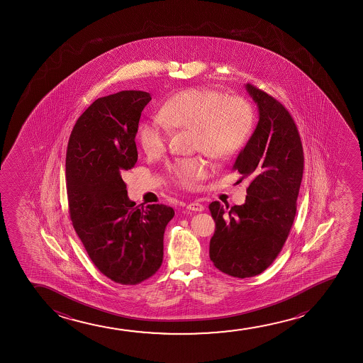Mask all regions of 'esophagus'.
<instances>
[{
	"instance_id": "obj_1",
	"label": "esophagus",
	"mask_w": 363,
	"mask_h": 363,
	"mask_svg": "<svg viewBox=\"0 0 363 363\" xmlns=\"http://www.w3.org/2000/svg\"><path fill=\"white\" fill-rule=\"evenodd\" d=\"M187 208L189 211H194V212H202L204 207L203 204H201L199 202H191V203L187 204Z\"/></svg>"
}]
</instances>
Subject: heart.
<instances>
[{"label": "heart", "mask_w": 363, "mask_h": 363, "mask_svg": "<svg viewBox=\"0 0 363 363\" xmlns=\"http://www.w3.org/2000/svg\"><path fill=\"white\" fill-rule=\"evenodd\" d=\"M160 119L145 120L138 130L140 145L149 156H160L169 139V129L194 130L196 150L212 159H225L243 147L253 128V110L247 100L227 96L209 88H189L172 95ZM202 157L176 160L169 172L186 189H194L208 176Z\"/></svg>", "instance_id": "heart-1"}]
</instances>
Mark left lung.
Listing matches in <instances>:
<instances>
[{"mask_svg": "<svg viewBox=\"0 0 363 363\" xmlns=\"http://www.w3.org/2000/svg\"><path fill=\"white\" fill-rule=\"evenodd\" d=\"M245 88L259 111L258 125L233 166L239 181L250 179L245 203L209 204L216 222L209 258L220 272L240 279L263 273L281 252L303 171V144L290 113L263 90Z\"/></svg>", "mask_w": 363, "mask_h": 363, "instance_id": "left-lung-1", "label": "left lung"}]
</instances>
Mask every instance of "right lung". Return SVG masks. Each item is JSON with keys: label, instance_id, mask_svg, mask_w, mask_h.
<instances>
[{"label": "right lung", "instance_id": "obj_1", "mask_svg": "<svg viewBox=\"0 0 363 363\" xmlns=\"http://www.w3.org/2000/svg\"><path fill=\"white\" fill-rule=\"evenodd\" d=\"M151 96L123 90L95 100L72 130L65 179L70 219L100 273L123 285L152 277L164 258V233L174 211L135 206L124 171L138 161L135 136Z\"/></svg>", "mask_w": 363, "mask_h": 363}]
</instances>
